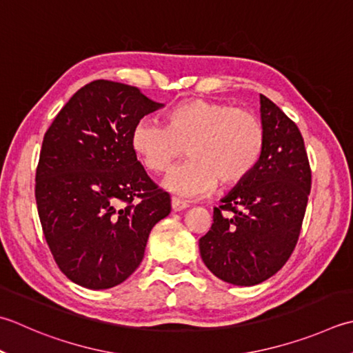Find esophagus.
<instances>
[{"label": "esophagus", "mask_w": 353, "mask_h": 353, "mask_svg": "<svg viewBox=\"0 0 353 353\" xmlns=\"http://www.w3.org/2000/svg\"><path fill=\"white\" fill-rule=\"evenodd\" d=\"M171 206H172V211H182L185 208H188V203H186L185 200L179 199V197H172L171 199Z\"/></svg>", "instance_id": "34e87169"}]
</instances>
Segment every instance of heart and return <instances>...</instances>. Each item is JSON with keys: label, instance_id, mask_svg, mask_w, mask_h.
<instances>
[{"label": "heart", "instance_id": "obj_1", "mask_svg": "<svg viewBox=\"0 0 353 353\" xmlns=\"http://www.w3.org/2000/svg\"><path fill=\"white\" fill-rule=\"evenodd\" d=\"M131 147L145 168L165 172L186 153L190 161L170 172L165 186L183 197L208 194L220 181L236 185L251 174L265 150V127L251 110L191 99L172 107L167 125L142 117L131 131Z\"/></svg>", "mask_w": 353, "mask_h": 353}]
</instances>
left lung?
<instances>
[{
    "mask_svg": "<svg viewBox=\"0 0 353 353\" xmlns=\"http://www.w3.org/2000/svg\"><path fill=\"white\" fill-rule=\"evenodd\" d=\"M260 105V162L214 208L210 231L199 240L206 268L237 286L259 285L285 266L299 241L312 183L299 127L263 94Z\"/></svg>",
    "mask_w": 353,
    "mask_h": 353,
    "instance_id": "obj_1",
    "label": "left lung"
}]
</instances>
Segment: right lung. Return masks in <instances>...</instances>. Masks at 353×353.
Segmentation results:
<instances>
[{
	"label": "right lung",
	"instance_id": "obj_1",
	"mask_svg": "<svg viewBox=\"0 0 353 353\" xmlns=\"http://www.w3.org/2000/svg\"><path fill=\"white\" fill-rule=\"evenodd\" d=\"M161 107L137 87L98 79L79 88L46 131L34 197L53 259L76 285L125 281L153 226L171 211L170 194L131 147L136 122Z\"/></svg>",
	"mask_w": 353,
	"mask_h": 353
}]
</instances>
